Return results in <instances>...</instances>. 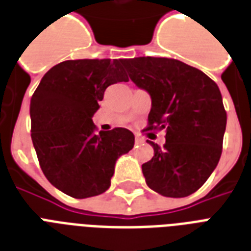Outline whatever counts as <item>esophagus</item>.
Masks as SVG:
<instances>
[{
    "label": "esophagus",
    "mask_w": 251,
    "mask_h": 251,
    "mask_svg": "<svg viewBox=\"0 0 251 251\" xmlns=\"http://www.w3.org/2000/svg\"><path fill=\"white\" fill-rule=\"evenodd\" d=\"M143 138L141 137V135H138V134H135V145H141V143H143Z\"/></svg>",
    "instance_id": "esophagus-1"
}]
</instances>
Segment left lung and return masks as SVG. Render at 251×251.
<instances>
[{
	"label": "left lung",
	"mask_w": 251,
	"mask_h": 251,
	"mask_svg": "<svg viewBox=\"0 0 251 251\" xmlns=\"http://www.w3.org/2000/svg\"><path fill=\"white\" fill-rule=\"evenodd\" d=\"M130 79L150 94L147 130H165V145L142 165L150 189L169 198L193 194L222 156L226 112L218 84L198 69L164 57L125 61Z\"/></svg>",
	"instance_id": "obj_1"
}]
</instances>
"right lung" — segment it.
Returning a JSON list of instances; mask_svg holds the SVG:
<instances>
[{
	"label": "right lung",
	"mask_w": 251,
	"mask_h": 251,
	"mask_svg": "<svg viewBox=\"0 0 251 251\" xmlns=\"http://www.w3.org/2000/svg\"><path fill=\"white\" fill-rule=\"evenodd\" d=\"M124 60H69L53 66L33 92L31 138L48 181L83 199L110 186L114 164L134 146L124 127L95 133L92 116L106 87L127 82Z\"/></svg>",
	"instance_id": "1"
}]
</instances>
